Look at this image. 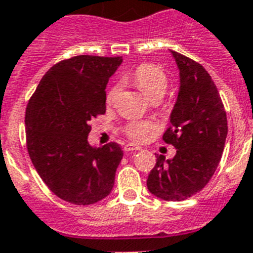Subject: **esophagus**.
<instances>
[{
    "instance_id": "esophagus-1",
    "label": "esophagus",
    "mask_w": 253,
    "mask_h": 253,
    "mask_svg": "<svg viewBox=\"0 0 253 253\" xmlns=\"http://www.w3.org/2000/svg\"><path fill=\"white\" fill-rule=\"evenodd\" d=\"M132 151H140V147L135 144H126L125 145V152H132Z\"/></svg>"
}]
</instances>
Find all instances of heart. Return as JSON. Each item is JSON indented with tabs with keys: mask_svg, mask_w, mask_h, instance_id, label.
I'll return each mask as SVG.
<instances>
[{
	"mask_svg": "<svg viewBox=\"0 0 253 253\" xmlns=\"http://www.w3.org/2000/svg\"><path fill=\"white\" fill-rule=\"evenodd\" d=\"M131 80L148 98H151L153 101L161 100L168 91V87H169L168 74L161 67L156 66L153 63L139 65L131 75ZM118 89H120L118 84L113 85L109 89L108 94H106L108 104H112ZM153 130H155L153 125L151 122H147V121H128L123 127L125 133L135 141L145 140L149 136V133L153 132Z\"/></svg>",
	"mask_w": 253,
	"mask_h": 253,
	"instance_id": "obj_1",
	"label": "heart"
}]
</instances>
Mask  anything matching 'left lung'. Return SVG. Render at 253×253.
Listing matches in <instances>:
<instances>
[{
	"mask_svg": "<svg viewBox=\"0 0 253 253\" xmlns=\"http://www.w3.org/2000/svg\"><path fill=\"white\" fill-rule=\"evenodd\" d=\"M179 69V92L164 141L174 145L171 160L157 156L148 175L151 194L182 201L207 186L222 156L227 118L222 100L208 71L194 59L170 50Z\"/></svg>",
	"mask_w": 253,
	"mask_h": 253,
	"instance_id": "1",
	"label": "left lung"
}]
</instances>
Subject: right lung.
<instances>
[{
	"mask_svg": "<svg viewBox=\"0 0 253 253\" xmlns=\"http://www.w3.org/2000/svg\"><path fill=\"white\" fill-rule=\"evenodd\" d=\"M122 57L77 55L55 63L26 109L27 149L44 183L59 199L91 205L113 190L120 144L92 147L91 121L105 114L106 84Z\"/></svg>",
	"mask_w": 253,
	"mask_h": 253,
	"instance_id": "right-lung-1",
	"label": "right lung"
}]
</instances>
